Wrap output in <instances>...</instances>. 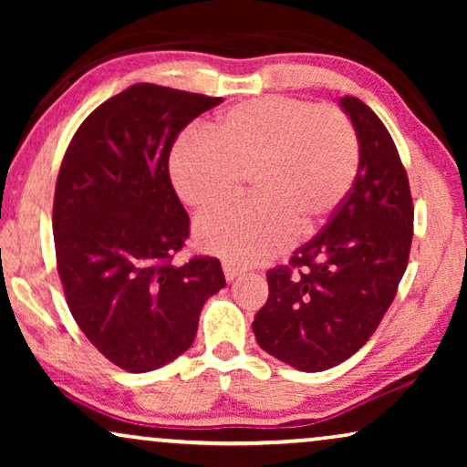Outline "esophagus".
I'll use <instances>...</instances> for the list:
<instances>
[{
	"instance_id": "obj_1",
	"label": "esophagus",
	"mask_w": 467,
	"mask_h": 467,
	"mask_svg": "<svg viewBox=\"0 0 467 467\" xmlns=\"http://www.w3.org/2000/svg\"><path fill=\"white\" fill-rule=\"evenodd\" d=\"M223 272H225V278H227V283H232V280H235L242 274V270L240 267H235L234 264H223Z\"/></svg>"
}]
</instances>
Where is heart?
<instances>
[{
  "mask_svg": "<svg viewBox=\"0 0 467 467\" xmlns=\"http://www.w3.org/2000/svg\"><path fill=\"white\" fill-rule=\"evenodd\" d=\"M359 142L347 114L293 98L229 108L213 133L191 130L171 146L170 176L187 206L213 210L235 200L253 176L257 200L202 216L195 242L229 264L278 254L293 234L323 225L353 187Z\"/></svg>",
  "mask_w": 467,
  "mask_h": 467,
  "instance_id": "heart-1",
  "label": "heart"
}]
</instances>
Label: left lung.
Returning a JSON list of instances; mask_svg holds the SVG:
<instances>
[{
	"label": "left lung",
	"instance_id": "left-lung-1",
	"mask_svg": "<svg viewBox=\"0 0 467 467\" xmlns=\"http://www.w3.org/2000/svg\"><path fill=\"white\" fill-rule=\"evenodd\" d=\"M337 104L359 142L353 189L321 234L293 253L291 267L267 272L270 297L253 321L259 347L302 372L334 368L369 340L412 244L410 184L387 127L361 99Z\"/></svg>",
	"mask_w": 467,
	"mask_h": 467
}]
</instances>
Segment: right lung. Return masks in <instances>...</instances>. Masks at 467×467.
Segmentation results:
<instances>
[{"mask_svg":"<svg viewBox=\"0 0 467 467\" xmlns=\"http://www.w3.org/2000/svg\"><path fill=\"white\" fill-rule=\"evenodd\" d=\"M221 101L133 85L88 114L63 157L57 270L82 334L127 372H152L189 350L203 304L225 286L219 259L171 264L189 214L168 170L178 133Z\"/></svg>","mask_w":467,"mask_h":467,"instance_id":"right-lung-1","label":"right lung"}]
</instances>
